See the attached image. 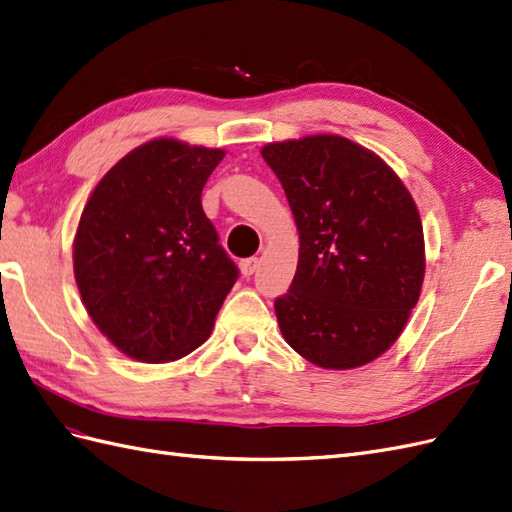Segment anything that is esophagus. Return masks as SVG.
<instances>
[{
	"mask_svg": "<svg viewBox=\"0 0 512 512\" xmlns=\"http://www.w3.org/2000/svg\"><path fill=\"white\" fill-rule=\"evenodd\" d=\"M257 266H259V259H257V257L242 259V261H240V272L244 274V277H253Z\"/></svg>",
	"mask_w": 512,
	"mask_h": 512,
	"instance_id": "34e87169",
	"label": "esophagus"
}]
</instances>
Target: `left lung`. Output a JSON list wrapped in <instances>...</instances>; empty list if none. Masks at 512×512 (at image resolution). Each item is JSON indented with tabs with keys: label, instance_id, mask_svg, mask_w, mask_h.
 <instances>
[{
	"label": "left lung",
	"instance_id": "8db88e82",
	"mask_svg": "<svg viewBox=\"0 0 512 512\" xmlns=\"http://www.w3.org/2000/svg\"><path fill=\"white\" fill-rule=\"evenodd\" d=\"M261 157L300 238L294 281L274 300L285 342L318 368H361L393 346L422 292L413 196L381 157L344 136L270 142Z\"/></svg>",
	"mask_w": 512,
	"mask_h": 512
}]
</instances>
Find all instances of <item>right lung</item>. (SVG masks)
Listing matches in <instances>:
<instances>
[{
    "mask_svg": "<svg viewBox=\"0 0 512 512\" xmlns=\"http://www.w3.org/2000/svg\"><path fill=\"white\" fill-rule=\"evenodd\" d=\"M225 151L175 138L140 144L97 183L77 225L73 272L90 320L127 357L199 348L238 279L201 192Z\"/></svg>",
    "mask_w": 512,
    "mask_h": 512,
    "instance_id": "add662e5",
    "label": "right lung"
}]
</instances>
